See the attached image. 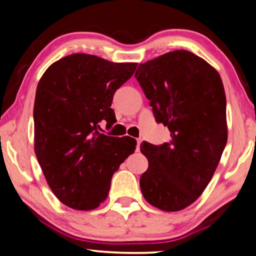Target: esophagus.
Masks as SVG:
<instances>
[{"mask_svg": "<svg viewBox=\"0 0 256 256\" xmlns=\"http://www.w3.org/2000/svg\"><path fill=\"white\" fill-rule=\"evenodd\" d=\"M137 150H140V143H142V140H142V138H137Z\"/></svg>", "mask_w": 256, "mask_h": 256, "instance_id": "esophagus-1", "label": "esophagus"}]
</instances>
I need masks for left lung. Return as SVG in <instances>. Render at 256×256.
Segmentation results:
<instances>
[{
  "mask_svg": "<svg viewBox=\"0 0 256 256\" xmlns=\"http://www.w3.org/2000/svg\"><path fill=\"white\" fill-rule=\"evenodd\" d=\"M135 77L170 143H142L148 160L140 185L150 204L174 212L190 206L212 179L227 144L220 74L194 53L178 50L142 64Z\"/></svg>",
  "mask_w": 256,
  "mask_h": 256,
  "instance_id": "8db88e82",
  "label": "left lung"
}]
</instances>
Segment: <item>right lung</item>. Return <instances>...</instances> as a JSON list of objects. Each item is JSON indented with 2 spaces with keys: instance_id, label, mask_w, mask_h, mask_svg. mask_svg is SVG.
<instances>
[{
  "instance_id": "right-lung-1",
  "label": "right lung",
  "mask_w": 256,
  "mask_h": 256,
  "mask_svg": "<svg viewBox=\"0 0 256 256\" xmlns=\"http://www.w3.org/2000/svg\"><path fill=\"white\" fill-rule=\"evenodd\" d=\"M136 66L77 53L54 62L40 78L34 104L35 154L50 188L66 206H100L113 174L135 152L134 138L104 135L98 124L114 122L113 95Z\"/></svg>"
}]
</instances>
